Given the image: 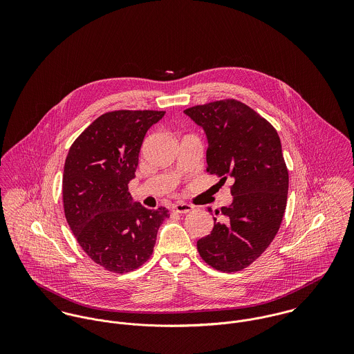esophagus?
Here are the masks:
<instances>
[{
    "instance_id": "1",
    "label": "esophagus",
    "mask_w": 354,
    "mask_h": 354,
    "mask_svg": "<svg viewBox=\"0 0 354 354\" xmlns=\"http://www.w3.org/2000/svg\"><path fill=\"white\" fill-rule=\"evenodd\" d=\"M192 209H194V207L191 204H187V203H176L173 205V212H176V214H187Z\"/></svg>"
}]
</instances>
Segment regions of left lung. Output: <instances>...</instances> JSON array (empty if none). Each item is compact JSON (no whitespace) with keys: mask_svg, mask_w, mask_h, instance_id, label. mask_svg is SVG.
Listing matches in <instances>:
<instances>
[{"mask_svg":"<svg viewBox=\"0 0 354 354\" xmlns=\"http://www.w3.org/2000/svg\"><path fill=\"white\" fill-rule=\"evenodd\" d=\"M184 113L207 135V171L222 183L233 181V203L221 208L223 221L214 218V229L198 241V251L218 271H241L268 248L285 214L289 173L278 132L237 100L198 104Z\"/></svg>","mask_w":354,"mask_h":354,"instance_id":"8db88e82","label":"left lung"}]
</instances>
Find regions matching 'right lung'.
Instances as JSON below:
<instances>
[{"label":"right lung","instance_id":"obj_1","mask_svg":"<svg viewBox=\"0 0 354 354\" xmlns=\"http://www.w3.org/2000/svg\"><path fill=\"white\" fill-rule=\"evenodd\" d=\"M158 110H114L100 115L71 146L64 166L62 202L79 245L104 270L124 274L152 254L169 209L132 204L128 184Z\"/></svg>","mask_w":354,"mask_h":354}]
</instances>
